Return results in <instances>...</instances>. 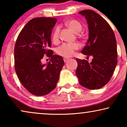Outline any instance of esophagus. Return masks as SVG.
Listing matches in <instances>:
<instances>
[{
    "label": "esophagus",
    "mask_w": 127,
    "mask_h": 127,
    "mask_svg": "<svg viewBox=\"0 0 127 127\" xmlns=\"http://www.w3.org/2000/svg\"><path fill=\"white\" fill-rule=\"evenodd\" d=\"M69 60V59L67 58H64V62H66Z\"/></svg>",
    "instance_id": "obj_1"
}]
</instances>
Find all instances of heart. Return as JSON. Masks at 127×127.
<instances>
[{"label": "heart", "mask_w": 127, "mask_h": 127, "mask_svg": "<svg viewBox=\"0 0 127 127\" xmlns=\"http://www.w3.org/2000/svg\"><path fill=\"white\" fill-rule=\"evenodd\" d=\"M65 25L75 33H79L82 29V25L77 21L70 20L65 22ZM60 31L57 27L52 34V40L54 43L58 42L59 40ZM79 48V45L77 43H64L57 48V53L64 57H70L75 53L76 50Z\"/></svg>", "instance_id": "heart-1"}]
</instances>
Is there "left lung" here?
<instances>
[{"label": "left lung", "mask_w": 127, "mask_h": 127, "mask_svg": "<svg viewBox=\"0 0 127 127\" xmlns=\"http://www.w3.org/2000/svg\"><path fill=\"white\" fill-rule=\"evenodd\" d=\"M88 24L89 35L81 53L93 56L91 63L76 58V74L81 86L90 90L103 87L110 80L117 64V41L113 31L105 19L93 10L80 11Z\"/></svg>", "instance_id": "obj_1"}]
</instances>
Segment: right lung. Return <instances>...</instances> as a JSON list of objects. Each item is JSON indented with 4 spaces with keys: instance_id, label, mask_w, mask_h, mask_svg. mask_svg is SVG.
Wrapping results in <instances>:
<instances>
[{
    "instance_id": "obj_1",
    "label": "right lung",
    "mask_w": 127,
    "mask_h": 127,
    "mask_svg": "<svg viewBox=\"0 0 127 127\" xmlns=\"http://www.w3.org/2000/svg\"><path fill=\"white\" fill-rule=\"evenodd\" d=\"M57 21L50 17L33 18L22 29L15 43V72L24 87L36 96L47 95L54 89L64 65L61 56L53 55L48 49ZM46 55L51 60L43 64L41 59Z\"/></svg>"
}]
</instances>
